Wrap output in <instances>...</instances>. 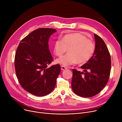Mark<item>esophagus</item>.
<instances>
[{"instance_id":"1","label":"esophagus","mask_w":122,"mask_h":122,"mask_svg":"<svg viewBox=\"0 0 122 122\" xmlns=\"http://www.w3.org/2000/svg\"><path fill=\"white\" fill-rule=\"evenodd\" d=\"M61 69L63 70H65V69H67V67H65V66H61Z\"/></svg>"}]
</instances>
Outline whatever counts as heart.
Masks as SVG:
<instances>
[{
	"label": "heart",
	"instance_id": "obj_1",
	"mask_svg": "<svg viewBox=\"0 0 122 122\" xmlns=\"http://www.w3.org/2000/svg\"><path fill=\"white\" fill-rule=\"evenodd\" d=\"M68 49L67 55L57 59L56 62L64 66L76 63L84 64L89 61L95 52V45L92 40L80 33H71L64 36L61 40L55 41L53 51L57 56L61 57Z\"/></svg>",
	"mask_w": 122,
	"mask_h": 122
}]
</instances>
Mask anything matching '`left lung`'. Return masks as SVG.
I'll list each match as a JSON object with an SVG mask.
<instances>
[{"instance_id":"1","label":"left lung","mask_w":122,"mask_h":122,"mask_svg":"<svg viewBox=\"0 0 122 122\" xmlns=\"http://www.w3.org/2000/svg\"><path fill=\"white\" fill-rule=\"evenodd\" d=\"M96 49L89 61L81 68L84 72L73 69L71 87L77 96L90 97L97 95L105 87L109 79L111 59L103 40L94 34Z\"/></svg>"}]
</instances>
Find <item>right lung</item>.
<instances>
[{
	"label": "right lung",
	"mask_w": 122,
	"mask_h": 122,
	"mask_svg": "<svg viewBox=\"0 0 122 122\" xmlns=\"http://www.w3.org/2000/svg\"><path fill=\"white\" fill-rule=\"evenodd\" d=\"M56 31L52 28L33 31L21 41L15 53V65L17 79L22 88L36 96L50 93L61 71L59 64L48 67L53 61L49 49V40Z\"/></svg>",
	"instance_id": "1"
}]
</instances>
